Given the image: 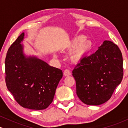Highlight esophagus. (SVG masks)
<instances>
[{
	"instance_id": "1",
	"label": "esophagus",
	"mask_w": 128,
	"mask_h": 128,
	"mask_svg": "<svg viewBox=\"0 0 128 128\" xmlns=\"http://www.w3.org/2000/svg\"><path fill=\"white\" fill-rule=\"evenodd\" d=\"M64 76H68L71 75V71L68 70V69H66V70H64Z\"/></svg>"
}]
</instances>
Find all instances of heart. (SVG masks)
Returning <instances> with one entry per match:
<instances>
[{
    "instance_id": "heart-1",
    "label": "heart",
    "mask_w": 128,
    "mask_h": 128,
    "mask_svg": "<svg viewBox=\"0 0 128 128\" xmlns=\"http://www.w3.org/2000/svg\"><path fill=\"white\" fill-rule=\"evenodd\" d=\"M84 39V36H80L74 38L72 42V46H76L72 55V58L74 61H79L88 50L89 42Z\"/></svg>"
}]
</instances>
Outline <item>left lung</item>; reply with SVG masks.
<instances>
[{
  "label": "left lung",
  "mask_w": 128,
  "mask_h": 128,
  "mask_svg": "<svg viewBox=\"0 0 128 128\" xmlns=\"http://www.w3.org/2000/svg\"><path fill=\"white\" fill-rule=\"evenodd\" d=\"M76 93L84 104L100 105L110 99L123 76L118 46L105 40L96 52L83 56L72 71Z\"/></svg>",
  "instance_id": "obj_1"
}]
</instances>
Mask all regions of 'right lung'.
<instances>
[{"instance_id": "add662e5", "label": "right lung", "mask_w": 128, "mask_h": 128, "mask_svg": "<svg viewBox=\"0 0 128 128\" xmlns=\"http://www.w3.org/2000/svg\"><path fill=\"white\" fill-rule=\"evenodd\" d=\"M22 33L11 45L5 58V82L16 101L25 108L46 109L52 103L63 72L23 51Z\"/></svg>"}]
</instances>
